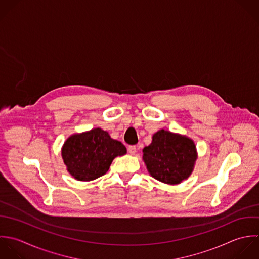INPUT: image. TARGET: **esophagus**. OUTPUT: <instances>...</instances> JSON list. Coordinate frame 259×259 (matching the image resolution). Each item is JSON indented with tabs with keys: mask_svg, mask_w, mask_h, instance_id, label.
Masks as SVG:
<instances>
[{
	"mask_svg": "<svg viewBox=\"0 0 259 259\" xmlns=\"http://www.w3.org/2000/svg\"><path fill=\"white\" fill-rule=\"evenodd\" d=\"M128 151H129V153L130 154H135L136 153V151H137V148H136V146L135 145H129V147H128Z\"/></svg>",
	"mask_w": 259,
	"mask_h": 259,
	"instance_id": "obj_1",
	"label": "esophagus"
}]
</instances>
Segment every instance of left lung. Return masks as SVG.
Here are the masks:
<instances>
[{"instance_id":"obj_1","label":"left lung","mask_w":259,"mask_h":259,"mask_svg":"<svg viewBox=\"0 0 259 259\" xmlns=\"http://www.w3.org/2000/svg\"><path fill=\"white\" fill-rule=\"evenodd\" d=\"M143 159L149 174L165 184L177 185L188 179L197 159L192 139L160 130L143 149Z\"/></svg>"}]
</instances>
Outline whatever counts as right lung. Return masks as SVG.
<instances>
[{
	"instance_id": "right-lung-1",
	"label": "right lung",
	"mask_w": 259,
	"mask_h": 259,
	"mask_svg": "<svg viewBox=\"0 0 259 259\" xmlns=\"http://www.w3.org/2000/svg\"><path fill=\"white\" fill-rule=\"evenodd\" d=\"M125 153L126 147L100 128L70 136L62 147V158L68 172L83 182L104 176L113 159Z\"/></svg>"
}]
</instances>
